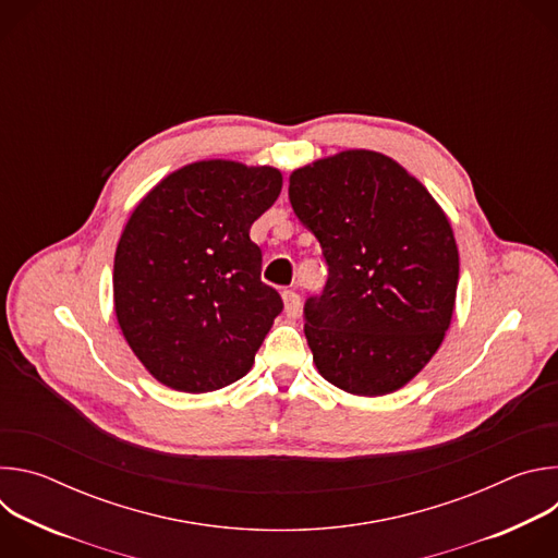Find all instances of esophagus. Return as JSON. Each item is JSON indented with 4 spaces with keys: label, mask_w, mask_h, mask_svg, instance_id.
I'll return each mask as SVG.
<instances>
[{
    "label": "esophagus",
    "mask_w": 558,
    "mask_h": 558,
    "mask_svg": "<svg viewBox=\"0 0 558 558\" xmlns=\"http://www.w3.org/2000/svg\"><path fill=\"white\" fill-rule=\"evenodd\" d=\"M282 300H284V313L289 315V317H298V313H300V295L293 291V289H284L282 291Z\"/></svg>",
    "instance_id": "obj_1"
}]
</instances>
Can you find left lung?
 Instances as JSON below:
<instances>
[{
	"instance_id": "obj_1",
	"label": "left lung",
	"mask_w": 558,
	"mask_h": 558,
	"mask_svg": "<svg viewBox=\"0 0 558 558\" xmlns=\"http://www.w3.org/2000/svg\"><path fill=\"white\" fill-rule=\"evenodd\" d=\"M329 278L304 302V336L327 381L386 395L411 381L450 327L459 254L446 214L392 158L349 149L289 181Z\"/></svg>"
}]
</instances>
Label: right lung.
<instances>
[{
	"label": "right lung",
	"mask_w": 558,
	"mask_h": 558,
	"mask_svg": "<svg viewBox=\"0 0 558 558\" xmlns=\"http://www.w3.org/2000/svg\"><path fill=\"white\" fill-rule=\"evenodd\" d=\"M276 168L192 163L132 211L114 256V311L143 366L183 392L247 375L282 311L250 238L278 198Z\"/></svg>",
	"instance_id": "right-lung-1"
}]
</instances>
